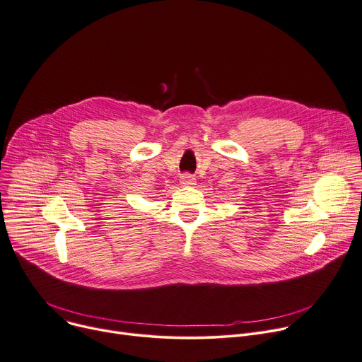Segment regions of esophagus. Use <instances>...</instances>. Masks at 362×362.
<instances>
[{"label":"esophagus","instance_id":"1","mask_svg":"<svg viewBox=\"0 0 362 362\" xmlns=\"http://www.w3.org/2000/svg\"><path fill=\"white\" fill-rule=\"evenodd\" d=\"M180 181H181V184L182 185H194L195 184V178L191 175V174H182L181 177H180Z\"/></svg>","mask_w":362,"mask_h":362}]
</instances>
